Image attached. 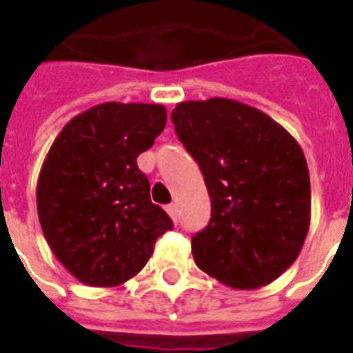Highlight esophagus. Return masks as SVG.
Returning <instances> with one entry per match:
<instances>
[{
	"mask_svg": "<svg viewBox=\"0 0 353 353\" xmlns=\"http://www.w3.org/2000/svg\"><path fill=\"white\" fill-rule=\"evenodd\" d=\"M165 209H166V212H168V216H170L174 222H177V212H179V211H177L176 203H170V205H166Z\"/></svg>",
	"mask_w": 353,
	"mask_h": 353,
	"instance_id": "34e87169",
	"label": "esophagus"
}]
</instances>
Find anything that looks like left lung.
I'll return each instance as SVG.
<instances>
[{
  "label": "left lung",
  "mask_w": 353,
  "mask_h": 353,
  "mask_svg": "<svg viewBox=\"0 0 353 353\" xmlns=\"http://www.w3.org/2000/svg\"><path fill=\"white\" fill-rule=\"evenodd\" d=\"M170 118L211 198V220L192 236L196 265L233 289L272 283L300 255L311 222L300 144L235 99L181 101Z\"/></svg>",
  "instance_id": "obj_1"
}]
</instances>
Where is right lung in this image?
Masks as SVG:
<instances>
[{"label": "right lung", "mask_w": 353, "mask_h": 353, "mask_svg": "<svg viewBox=\"0 0 353 353\" xmlns=\"http://www.w3.org/2000/svg\"><path fill=\"white\" fill-rule=\"evenodd\" d=\"M165 125L163 105L109 101L72 118L51 144L37 183L39 220L51 252L81 283H125L172 230L137 166Z\"/></svg>", "instance_id": "right-lung-1"}]
</instances>
